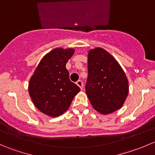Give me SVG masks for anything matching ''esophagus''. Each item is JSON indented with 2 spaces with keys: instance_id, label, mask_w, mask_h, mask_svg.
Wrapping results in <instances>:
<instances>
[{
  "instance_id": "obj_1",
  "label": "esophagus",
  "mask_w": 155,
  "mask_h": 155,
  "mask_svg": "<svg viewBox=\"0 0 155 155\" xmlns=\"http://www.w3.org/2000/svg\"><path fill=\"white\" fill-rule=\"evenodd\" d=\"M76 85L80 87L81 90H82V88H83V82H82V81L81 80L77 81V82H76Z\"/></svg>"
}]
</instances>
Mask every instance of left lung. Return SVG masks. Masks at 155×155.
Returning a JSON list of instances; mask_svg holds the SVG:
<instances>
[{
    "label": "left lung",
    "mask_w": 155,
    "mask_h": 155,
    "mask_svg": "<svg viewBox=\"0 0 155 155\" xmlns=\"http://www.w3.org/2000/svg\"><path fill=\"white\" fill-rule=\"evenodd\" d=\"M85 92L94 109L103 115L121 109L129 92L125 73L116 59L102 48L87 54Z\"/></svg>",
    "instance_id": "1"
}]
</instances>
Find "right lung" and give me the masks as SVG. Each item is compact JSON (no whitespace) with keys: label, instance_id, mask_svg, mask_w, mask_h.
<instances>
[{"label":"right lung","instance_id":"add662e5","mask_svg":"<svg viewBox=\"0 0 155 155\" xmlns=\"http://www.w3.org/2000/svg\"><path fill=\"white\" fill-rule=\"evenodd\" d=\"M73 53V48H54L41 59L30 79V97L34 106L48 116L62 115L80 91L79 87L70 80L66 69Z\"/></svg>","mask_w":155,"mask_h":155}]
</instances>
